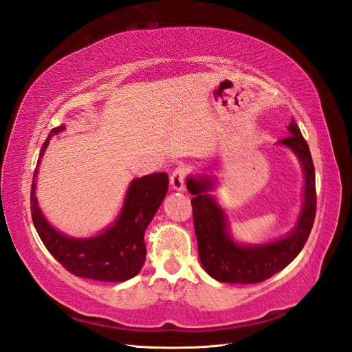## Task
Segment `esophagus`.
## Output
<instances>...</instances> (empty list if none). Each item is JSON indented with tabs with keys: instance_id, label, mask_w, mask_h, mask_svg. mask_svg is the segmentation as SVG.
Wrapping results in <instances>:
<instances>
[{
	"instance_id": "obj_1",
	"label": "esophagus",
	"mask_w": 352,
	"mask_h": 352,
	"mask_svg": "<svg viewBox=\"0 0 352 352\" xmlns=\"http://www.w3.org/2000/svg\"><path fill=\"white\" fill-rule=\"evenodd\" d=\"M186 177H187V169L184 166H177L169 177L170 187L174 190H184L186 187Z\"/></svg>"
}]
</instances>
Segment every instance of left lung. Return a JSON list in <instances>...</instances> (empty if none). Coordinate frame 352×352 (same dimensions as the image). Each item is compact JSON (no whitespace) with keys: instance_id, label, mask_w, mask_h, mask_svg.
<instances>
[{"instance_id":"obj_1","label":"left lung","mask_w":352,"mask_h":352,"mask_svg":"<svg viewBox=\"0 0 352 352\" xmlns=\"http://www.w3.org/2000/svg\"><path fill=\"white\" fill-rule=\"evenodd\" d=\"M289 131L290 135L280 140V143L292 148L302 164L305 202L294 232L278 242L259 246L236 245L226 232L223 210L205 193L212 187L209 179H187L188 192L195 195L192 208L200 263L218 282L240 285L264 282L292 263L307 243L317 210L314 164L309 147L294 119L290 120Z\"/></svg>"}]
</instances>
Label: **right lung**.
I'll return each instance as SVG.
<instances>
[{"label":"right lung","mask_w":352,"mask_h":352,"mask_svg":"<svg viewBox=\"0 0 352 352\" xmlns=\"http://www.w3.org/2000/svg\"><path fill=\"white\" fill-rule=\"evenodd\" d=\"M65 126L50 131L41 147L38 165L50 140ZM168 192V174L156 173L135 178L128 188L122 212L116 224L93 239H70L50 226L36 205L35 179L31 187V215L39 239L60 264L76 277L100 282H125L142 270L146 261L144 232Z\"/></svg>","instance_id":"add662e5"}]
</instances>
